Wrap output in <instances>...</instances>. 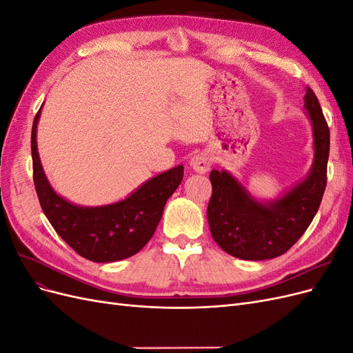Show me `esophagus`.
<instances>
[{
	"mask_svg": "<svg viewBox=\"0 0 353 353\" xmlns=\"http://www.w3.org/2000/svg\"><path fill=\"white\" fill-rule=\"evenodd\" d=\"M210 156L208 153H197L190 160V166L193 168L197 174H206L210 169Z\"/></svg>",
	"mask_w": 353,
	"mask_h": 353,
	"instance_id": "obj_1",
	"label": "esophagus"
}]
</instances>
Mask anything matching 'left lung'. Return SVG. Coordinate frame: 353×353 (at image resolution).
<instances>
[{
  "label": "left lung",
  "instance_id": "1",
  "mask_svg": "<svg viewBox=\"0 0 353 353\" xmlns=\"http://www.w3.org/2000/svg\"><path fill=\"white\" fill-rule=\"evenodd\" d=\"M305 109L312 123L314 163L307 176L272 201L250 196L227 170L210 172L208 221L219 248L245 261L272 259L303 236L321 205L327 184L330 130L315 92L306 87Z\"/></svg>",
  "mask_w": 353,
  "mask_h": 353
}]
</instances>
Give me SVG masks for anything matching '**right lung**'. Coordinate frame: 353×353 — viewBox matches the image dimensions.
Returning <instances> with one entry per match:
<instances>
[{
  "mask_svg": "<svg viewBox=\"0 0 353 353\" xmlns=\"http://www.w3.org/2000/svg\"><path fill=\"white\" fill-rule=\"evenodd\" d=\"M39 114L41 109L34 119L30 137L34 183L41 208L52 228L74 252L92 262H116L140 252L153 237L166 200L183 181L184 166L179 165L156 175L131 196L112 205H73L51 188L42 169L37 145Z\"/></svg>",
  "mask_w": 353,
  "mask_h": 353,
  "instance_id": "right-lung-1",
  "label": "right lung"
}]
</instances>
